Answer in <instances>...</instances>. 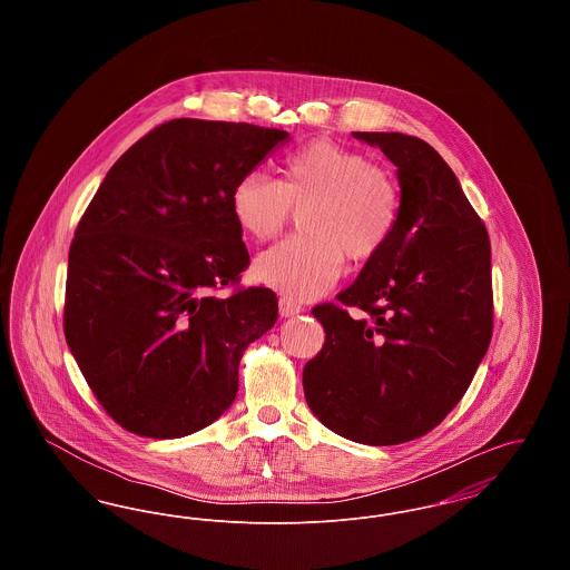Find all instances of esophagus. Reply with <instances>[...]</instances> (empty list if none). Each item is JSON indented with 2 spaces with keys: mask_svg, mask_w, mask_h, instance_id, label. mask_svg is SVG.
I'll use <instances>...</instances> for the list:
<instances>
[{
  "mask_svg": "<svg viewBox=\"0 0 570 570\" xmlns=\"http://www.w3.org/2000/svg\"><path fill=\"white\" fill-rule=\"evenodd\" d=\"M301 309H303V307H301L298 303H295L293 298H279V314H282L284 318H288V316H297Z\"/></svg>",
  "mask_w": 570,
  "mask_h": 570,
  "instance_id": "obj_1",
  "label": "esophagus"
}]
</instances>
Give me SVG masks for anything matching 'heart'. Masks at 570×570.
<instances>
[{
    "instance_id": "heart-1",
    "label": "heart",
    "mask_w": 570,
    "mask_h": 570,
    "mask_svg": "<svg viewBox=\"0 0 570 570\" xmlns=\"http://www.w3.org/2000/svg\"><path fill=\"white\" fill-rule=\"evenodd\" d=\"M233 216L258 244L275 239L303 209V235L254 263V277L291 298H316L342 275L346 256L365 263L391 242L402 217V188L393 170L328 138H314L286 156L282 179L244 175L230 194Z\"/></svg>"
}]
</instances>
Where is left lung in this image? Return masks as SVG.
<instances>
[{
  "label": "left lung",
  "instance_id": "obj_1",
  "mask_svg": "<svg viewBox=\"0 0 570 570\" xmlns=\"http://www.w3.org/2000/svg\"><path fill=\"white\" fill-rule=\"evenodd\" d=\"M354 136L397 166L402 217L340 303L312 309L326 337L303 367V391L331 432L389 446L440 425L488 353L491 245L432 145L400 132Z\"/></svg>",
  "mask_w": 570,
  "mask_h": 570
}]
</instances>
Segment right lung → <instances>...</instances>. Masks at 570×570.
Wrapping results in <instances>:
<instances>
[{"instance_id": "obj_1", "label": "right lung", "mask_w": 570, "mask_h": 570, "mask_svg": "<svg viewBox=\"0 0 570 570\" xmlns=\"http://www.w3.org/2000/svg\"><path fill=\"white\" fill-rule=\"evenodd\" d=\"M288 132L173 119L112 164L68 254L63 333L110 419L184 438L233 404L245 348L277 321V297L239 286L249 265L235 184ZM230 285L228 298H217Z\"/></svg>"}]
</instances>
